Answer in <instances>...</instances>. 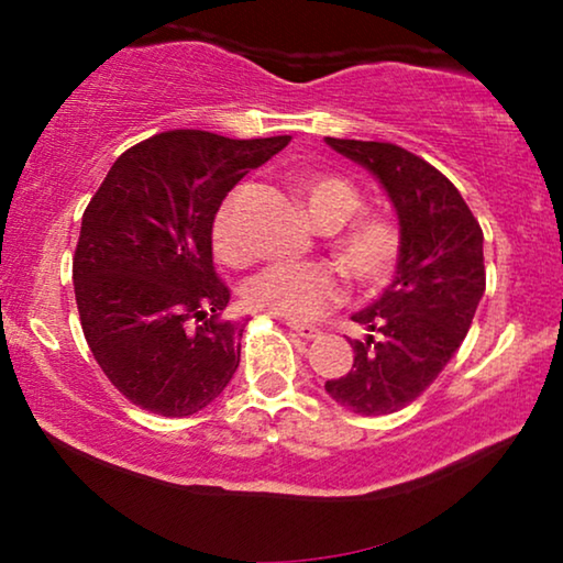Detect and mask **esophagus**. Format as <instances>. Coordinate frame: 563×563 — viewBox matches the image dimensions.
<instances>
[{
    "label": "esophagus",
    "mask_w": 563,
    "mask_h": 563,
    "mask_svg": "<svg viewBox=\"0 0 563 563\" xmlns=\"http://www.w3.org/2000/svg\"><path fill=\"white\" fill-rule=\"evenodd\" d=\"M287 328L291 330V333H297L299 338H305V341H314V338H320L322 333H320V328H314V325H305V322H295V320H289L287 322Z\"/></svg>",
    "instance_id": "obj_1"
}]
</instances>
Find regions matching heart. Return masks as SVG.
Instances as JSON below:
<instances>
[{"label": "heart", "instance_id": "1", "mask_svg": "<svg viewBox=\"0 0 563 563\" xmlns=\"http://www.w3.org/2000/svg\"><path fill=\"white\" fill-rule=\"evenodd\" d=\"M307 212L318 228L333 230L361 210V195L335 174H305L299 179ZM214 253L230 266H243L251 251L238 228V197H228L214 214ZM335 258L353 282L376 287L387 282L399 258V233L382 218L356 220L335 241ZM341 279L322 264H274L245 284V302L253 310L287 320H312L341 299Z\"/></svg>", "mask_w": 563, "mask_h": 563}]
</instances>
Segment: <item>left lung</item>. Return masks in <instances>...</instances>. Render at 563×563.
<instances>
[{"mask_svg": "<svg viewBox=\"0 0 563 563\" xmlns=\"http://www.w3.org/2000/svg\"><path fill=\"white\" fill-rule=\"evenodd\" d=\"M325 143L379 181L395 207L399 258L379 297L351 320L353 368L325 391L356 415H389L418 399L464 343L484 297V235L464 197L415 153L391 143Z\"/></svg>", "mask_w": 563, "mask_h": 563, "instance_id": "left-lung-1", "label": "left lung"}]
</instances>
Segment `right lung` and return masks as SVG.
Returning <instances> with one entry per match:
<instances>
[{"label":"right lung","instance_id":"right-lung-1","mask_svg":"<svg viewBox=\"0 0 563 563\" xmlns=\"http://www.w3.org/2000/svg\"><path fill=\"white\" fill-rule=\"evenodd\" d=\"M289 135L230 141L168 130L114 161L81 218L74 291L97 364L130 402L187 418L241 364V320L212 266L222 199Z\"/></svg>","mask_w":563,"mask_h":563}]
</instances>
